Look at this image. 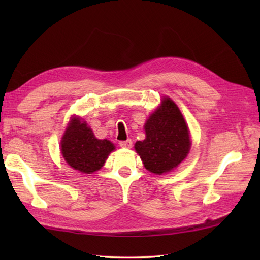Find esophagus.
I'll list each match as a JSON object with an SVG mask.
<instances>
[{
    "label": "esophagus",
    "mask_w": 260,
    "mask_h": 260,
    "mask_svg": "<svg viewBox=\"0 0 260 260\" xmlns=\"http://www.w3.org/2000/svg\"><path fill=\"white\" fill-rule=\"evenodd\" d=\"M132 145H133V142L132 140H126V141H120L119 142V146L120 147H125V148H131Z\"/></svg>",
    "instance_id": "1"
}]
</instances>
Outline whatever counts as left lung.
<instances>
[{"mask_svg": "<svg viewBox=\"0 0 260 260\" xmlns=\"http://www.w3.org/2000/svg\"><path fill=\"white\" fill-rule=\"evenodd\" d=\"M146 139L135 144L146 170L162 174L173 170L190 151L189 129L179 107L170 98L145 123Z\"/></svg>", "mask_w": 260, "mask_h": 260, "instance_id": "left-lung-1", "label": "left lung"}]
</instances>
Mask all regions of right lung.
Returning <instances> with one entry per match:
<instances>
[{
    "mask_svg": "<svg viewBox=\"0 0 260 260\" xmlns=\"http://www.w3.org/2000/svg\"><path fill=\"white\" fill-rule=\"evenodd\" d=\"M114 144L107 140H97L85 121L71 119L61 140V153L71 168L81 173H92L101 169Z\"/></svg>",
    "mask_w": 260,
    "mask_h": 260,
    "instance_id": "obj_1",
    "label": "right lung"
}]
</instances>
